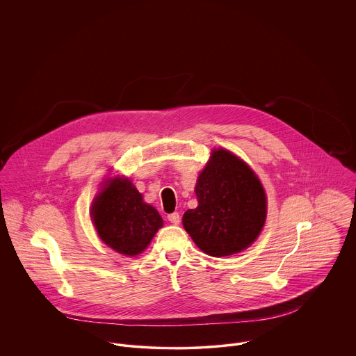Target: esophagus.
Segmentation results:
<instances>
[{
	"label": "esophagus",
	"instance_id": "34e87169",
	"mask_svg": "<svg viewBox=\"0 0 356 356\" xmlns=\"http://www.w3.org/2000/svg\"><path fill=\"white\" fill-rule=\"evenodd\" d=\"M167 219H168L172 225H178V223L181 222V216H179V213H178V212H172V213H170V215L167 216Z\"/></svg>",
	"mask_w": 356,
	"mask_h": 356
}]
</instances>
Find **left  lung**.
Wrapping results in <instances>:
<instances>
[{
	"label": "left lung",
	"mask_w": 356,
	"mask_h": 356,
	"mask_svg": "<svg viewBox=\"0 0 356 356\" xmlns=\"http://www.w3.org/2000/svg\"><path fill=\"white\" fill-rule=\"evenodd\" d=\"M195 192L199 205L184 213L182 223L204 254H237L257 238L266 222L267 199L252 168L238 156L213 149Z\"/></svg>",
	"instance_id": "obj_1"
}]
</instances>
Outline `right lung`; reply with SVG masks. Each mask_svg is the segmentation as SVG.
I'll use <instances>...</instances> for the list:
<instances>
[{
	"label": "right lung",
	"mask_w": 356,
	"mask_h": 356,
	"mask_svg": "<svg viewBox=\"0 0 356 356\" xmlns=\"http://www.w3.org/2000/svg\"><path fill=\"white\" fill-rule=\"evenodd\" d=\"M93 225L109 248L126 256L145 251L163 219L127 178L108 179L90 209Z\"/></svg>",
	"instance_id": "right-lung-1"
}]
</instances>
